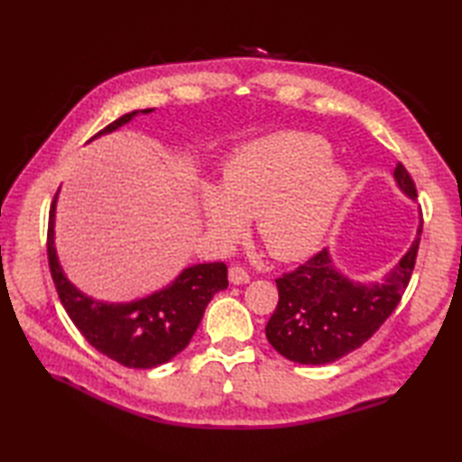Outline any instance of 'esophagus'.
I'll use <instances>...</instances> for the list:
<instances>
[{
    "label": "esophagus",
    "mask_w": 462,
    "mask_h": 462,
    "mask_svg": "<svg viewBox=\"0 0 462 462\" xmlns=\"http://www.w3.org/2000/svg\"><path fill=\"white\" fill-rule=\"evenodd\" d=\"M228 280H230V283H234V286H244V283L250 282V276H248V272L244 270V268L232 266L228 270Z\"/></svg>",
    "instance_id": "1"
}]
</instances>
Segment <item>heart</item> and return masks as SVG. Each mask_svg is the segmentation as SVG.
Returning <instances> with one entry per match:
<instances>
[{"label": "heart", "instance_id": "b5f03b06", "mask_svg": "<svg viewBox=\"0 0 462 462\" xmlns=\"http://www.w3.org/2000/svg\"><path fill=\"white\" fill-rule=\"evenodd\" d=\"M329 154L326 141L306 133H276L242 146L224 166L222 189H202L206 226L230 244L256 218L258 238L273 258L310 256L351 189L349 174Z\"/></svg>", "mask_w": 462, "mask_h": 462}]
</instances>
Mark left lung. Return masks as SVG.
<instances>
[{
    "label": "left lung",
    "mask_w": 462,
    "mask_h": 462,
    "mask_svg": "<svg viewBox=\"0 0 462 462\" xmlns=\"http://www.w3.org/2000/svg\"><path fill=\"white\" fill-rule=\"evenodd\" d=\"M399 190L417 200L415 182L403 164L395 166ZM423 218L415 240L383 282H356L336 268L329 250L276 280L278 308L266 326V337L280 356L303 365L337 361L361 347L393 313L415 268Z\"/></svg>",
    "instance_id": "left-lung-1"
}]
</instances>
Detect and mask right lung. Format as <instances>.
Returning a JSON list of instances; mask_svg holds the SVG:
<instances>
[{"instance_id":"right-lung-1","label":"right lung","mask_w":462,"mask_h":462,"mask_svg":"<svg viewBox=\"0 0 462 462\" xmlns=\"http://www.w3.org/2000/svg\"><path fill=\"white\" fill-rule=\"evenodd\" d=\"M152 111L126 113L121 119L106 125L93 139L131 123L139 113L149 115ZM55 206L57 194L49 210V270L67 316L83 333V337L103 356L131 369H152L179 356L200 326L204 310L214 293L228 288L226 263H194L184 268L169 286L141 300L125 303L95 300L71 283L59 263L55 248Z\"/></svg>"}]
</instances>
